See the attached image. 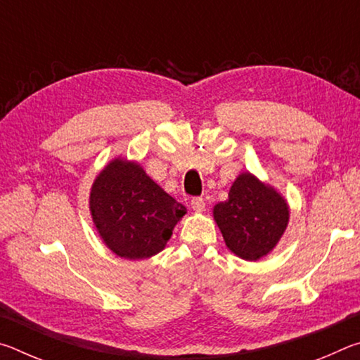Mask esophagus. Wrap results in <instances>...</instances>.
<instances>
[{
	"label": "esophagus",
	"instance_id": "1",
	"mask_svg": "<svg viewBox=\"0 0 360 360\" xmlns=\"http://www.w3.org/2000/svg\"><path fill=\"white\" fill-rule=\"evenodd\" d=\"M191 206H192V210L195 212H203L205 211V200L200 198V197L193 198L192 202H191Z\"/></svg>",
	"mask_w": 360,
	"mask_h": 360
}]
</instances>
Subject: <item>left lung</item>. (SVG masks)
Returning <instances> with one entry per match:
<instances>
[{"mask_svg":"<svg viewBox=\"0 0 360 360\" xmlns=\"http://www.w3.org/2000/svg\"><path fill=\"white\" fill-rule=\"evenodd\" d=\"M212 217L236 257L257 262L278 246L289 225L290 208L275 187L243 172L231 184L229 200L212 208Z\"/></svg>","mask_w":360,"mask_h":360,"instance_id":"8db88e82","label":"left lung"}]
</instances>
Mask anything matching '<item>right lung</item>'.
I'll return each instance as SVG.
<instances>
[{"mask_svg": "<svg viewBox=\"0 0 360 360\" xmlns=\"http://www.w3.org/2000/svg\"><path fill=\"white\" fill-rule=\"evenodd\" d=\"M89 211L101 241L127 260L149 259L163 251L187 212L136 160L122 155L96 174Z\"/></svg>", "mask_w": 360, "mask_h": 360, "instance_id": "right-lung-1", "label": "right lung"}]
</instances>
